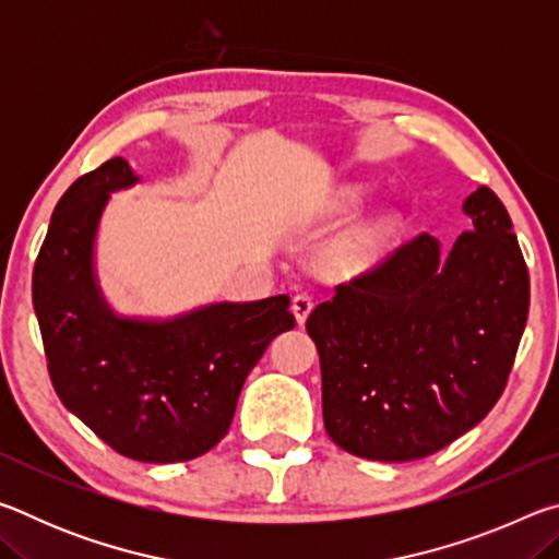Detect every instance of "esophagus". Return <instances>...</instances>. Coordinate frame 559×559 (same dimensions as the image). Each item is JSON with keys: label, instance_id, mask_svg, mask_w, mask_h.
<instances>
[{"label": "esophagus", "instance_id": "34e87169", "mask_svg": "<svg viewBox=\"0 0 559 559\" xmlns=\"http://www.w3.org/2000/svg\"><path fill=\"white\" fill-rule=\"evenodd\" d=\"M290 310H293V316H296L298 325H302L308 320L310 310H313V298H310L308 293H298V296H293V300H290Z\"/></svg>", "mask_w": 559, "mask_h": 559}]
</instances>
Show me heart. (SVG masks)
<instances>
[{
	"label": "heart",
	"instance_id": "1",
	"mask_svg": "<svg viewBox=\"0 0 559 559\" xmlns=\"http://www.w3.org/2000/svg\"><path fill=\"white\" fill-rule=\"evenodd\" d=\"M382 241V229H362L357 231L353 239H347V243L343 246V257L353 263H365L370 261L372 253L377 251V246Z\"/></svg>",
	"mask_w": 559,
	"mask_h": 559
}]
</instances>
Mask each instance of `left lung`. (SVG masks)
<instances>
[{
	"mask_svg": "<svg viewBox=\"0 0 559 559\" xmlns=\"http://www.w3.org/2000/svg\"><path fill=\"white\" fill-rule=\"evenodd\" d=\"M463 214L471 231L449 253L416 236L308 318L325 431L353 456L402 463L437 453L506 390L527 323V266L488 187L466 197Z\"/></svg>",
	"mask_w": 559,
	"mask_h": 559,
	"instance_id": "left-lung-1",
	"label": "left lung"
}]
</instances>
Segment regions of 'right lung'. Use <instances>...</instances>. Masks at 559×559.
I'll list each match as a JSON object with an SVG mask.
<instances>
[{
    "label": "right lung",
    "instance_id": "right-lung-1",
    "mask_svg": "<svg viewBox=\"0 0 559 559\" xmlns=\"http://www.w3.org/2000/svg\"><path fill=\"white\" fill-rule=\"evenodd\" d=\"M138 182L128 159L112 157L66 189L32 298L66 409L122 456L177 463L226 437L246 377L296 318L288 296L210 302L175 318L118 316L98 283L96 236L110 194Z\"/></svg>",
    "mask_w": 559,
    "mask_h": 559
}]
</instances>
